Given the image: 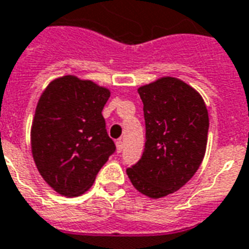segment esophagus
I'll return each instance as SVG.
<instances>
[{"label":"esophagus","mask_w":249,"mask_h":249,"mask_svg":"<svg viewBox=\"0 0 249 249\" xmlns=\"http://www.w3.org/2000/svg\"><path fill=\"white\" fill-rule=\"evenodd\" d=\"M123 150H124V142H123L121 140H117L116 141V151L120 154Z\"/></svg>","instance_id":"esophagus-1"}]
</instances>
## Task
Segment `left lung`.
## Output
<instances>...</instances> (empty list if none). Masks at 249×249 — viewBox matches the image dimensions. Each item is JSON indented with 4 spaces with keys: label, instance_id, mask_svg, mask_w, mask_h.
Segmentation results:
<instances>
[{
    "label": "left lung",
    "instance_id": "8db88e82",
    "mask_svg": "<svg viewBox=\"0 0 249 249\" xmlns=\"http://www.w3.org/2000/svg\"><path fill=\"white\" fill-rule=\"evenodd\" d=\"M138 93L146 143L126 174L141 194L159 199L181 189L199 169L208 140V109L196 90L176 77H161Z\"/></svg>",
    "mask_w": 249,
    "mask_h": 249
}]
</instances>
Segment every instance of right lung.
Here are the masks:
<instances>
[{
  "instance_id": "obj_1",
  "label": "right lung",
  "mask_w": 249,
  "mask_h": 249,
  "mask_svg": "<svg viewBox=\"0 0 249 249\" xmlns=\"http://www.w3.org/2000/svg\"><path fill=\"white\" fill-rule=\"evenodd\" d=\"M107 88L72 75L53 80L41 94L31 129L37 169L52 189L79 196L95 181L116 146L102 109Z\"/></svg>"
}]
</instances>
